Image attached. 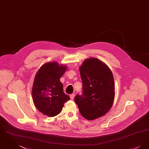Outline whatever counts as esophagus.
<instances>
[{
  "label": "esophagus",
  "instance_id": "34e87169",
  "mask_svg": "<svg viewBox=\"0 0 149 149\" xmlns=\"http://www.w3.org/2000/svg\"><path fill=\"white\" fill-rule=\"evenodd\" d=\"M70 99H74L75 97V94H71V95H70Z\"/></svg>",
  "mask_w": 149,
  "mask_h": 149
}]
</instances>
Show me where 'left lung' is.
<instances>
[{
    "label": "left lung",
    "mask_w": 149,
    "mask_h": 149,
    "mask_svg": "<svg viewBox=\"0 0 149 149\" xmlns=\"http://www.w3.org/2000/svg\"><path fill=\"white\" fill-rule=\"evenodd\" d=\"M83 94L75 102L80 113L88 120L104 116L111 109L115 97L113 74L106 64L97 58H86L79 67Z\"/></svg>",
    "instance_id": "obj_1"
}]
</instances>
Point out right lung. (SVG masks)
<instances>
[{
  "instance_id": "obj_1",
  "label": "right lung",
  "mask_w": 149,
  "mask_h": 149,
  "mask_svg": "<svg viewBox=\"0 0 149 149\" xmlns=\"http://www.w3.org/2000/svg\"><path fill=\"white\" fill-rule=\"evenodd\" d=\"M68 69L66 65L48 62L38 69L34 79L32 95L36 108L50 117L61 113L70 97L63 92L60 79Z\"/></svg>"
}]
</instances>
